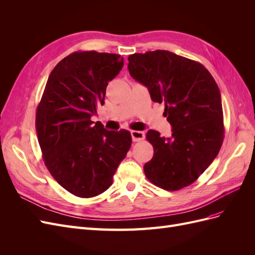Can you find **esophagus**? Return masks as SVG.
Listing matches in <instances>:
<instances>
[{"instance_id": "esophagus-1", "label": "esophagus", "mask_w": 255, "mask_h": 255, "mask_svg": "<svg viewBox=\"0 0 255 255\" xmlns=\"http://www.w3.org/2000/svg\"><path fill=\"white\" fill-rule=\"evenodd\" d=\"M130 135H132V139L133 141H141L144 138V132L142 130H132L130 132Z\"/></svg>"}]
</instances>
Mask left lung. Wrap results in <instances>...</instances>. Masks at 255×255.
<instances>
[{"label": "left lung", "mask_w": 255, "mask_h": 255, "mask_svg": "<svg viewBox=\"0 0 255 255\" xmlns=\"http://www.w3.org/2000/svg\"><path fill=\"white\" fill-rule=\"evenodd\" d=\"M128 59L130 76L149 89L153 102L165 103L172 127L170 138L154 129L145 135L154 149L143 166L146 179L165 190L187 187L213 163L225 138L218 85L203 65L169 51L135 53Z\"/></svg>", "instance_id": "1"}]
</instances>
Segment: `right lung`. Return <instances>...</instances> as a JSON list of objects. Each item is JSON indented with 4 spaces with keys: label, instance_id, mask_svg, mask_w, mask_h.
Here are the masks:
<instances>
[{
    "label": "right lung",
    "instance_id": "obj_1",
    "mask_svg": "<svg viewBox=\"0 0 255 255\" xmlns=\"http://www.w3.org/2000/svg\"><path fill=\"white\" fill-rule=\"evenodd\" d=\"M122 67L118 54L73 52L53 69L37 106L36 130L44 164L60 186L76 197L92 198L109 189L132 144L128 130H107L90 120Z\"/></svg>",
    "mask_w": 255,
    "mask_h": 255
}]
</instances>
